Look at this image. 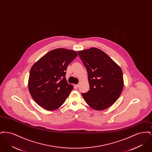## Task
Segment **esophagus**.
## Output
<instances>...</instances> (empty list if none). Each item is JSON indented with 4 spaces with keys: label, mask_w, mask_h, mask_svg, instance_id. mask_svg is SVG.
Here are the masks:
<instances>
[{
    "label": "esophagus",
    "mask_w": 152,
    "mask_h": 152,
    "mask_svg": "<svg viewBox=\"0 0 152 152\" xmlns=\"http://www.w3.org/2000/svg\"><path fill=\"white\" fill-rule=\"evenodd\" d=\"M75 87H76V88H79V84H76V85H75Z\"/></svg>",
    "instance_id": "34e87169"
}]
</instances>
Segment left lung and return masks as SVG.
<instances>
[{"label": "left lung", "instance_id": "obj_1", "mask_svg": "<svg viewBox=\"0 0 152 152\" xmlns=\"http://www.w3.org/2000/svg\"><path fill=\"white\" fill-rule=\"evenodd\" d=\"M86 67L89 90L81 94L87 104L97 110L112 105L124 87L121 68L104 52L96 48L78 51Z\"/></svg>", "mask_w": 152, "mask_h": 152}]
</instances>
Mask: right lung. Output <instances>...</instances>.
I'll use <instances>...</instances> for the list:
<instances>
[{
	"instance_id": "add662e5",
	"label": "right lung",
	"mask_w": 152,
	"mask_h": 152,
	"mask_svg": "<svg viewBox=\"0 0 152 152\" xmlns=\"http://www.w3.org/2000/svg\"><path fill=\"white\" fill-rule=\"evenodd\" d=\"M77 55L76 51L58 48L48 52L32 65L28 89L39 105L53 110L64 104L73 89L66 80V71Z\"/></svg>"
}]
</instances>
